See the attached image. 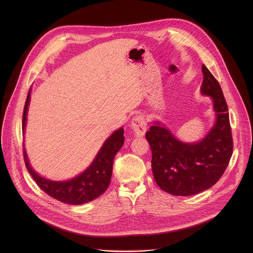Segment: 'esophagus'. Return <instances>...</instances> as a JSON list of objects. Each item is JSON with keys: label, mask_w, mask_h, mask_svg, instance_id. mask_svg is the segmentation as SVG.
Masks as SVG:
<instances>
[{"label": "esophagus", "mask_w": 253, "mask_h": 253, "mask_svg": "<svg viewBox=\"0 0 253 253\" xmlns=\"http://www.w3.org/2000/svg\"><path fill=\"white\" fill-rule=\"evenodd\" d=\"M131 128L135 135L143 136L147 129V123L145 121L144 117L141 115L134 117L131 121Z\"/></svg>", "instance_id": "1"}]
</instances>
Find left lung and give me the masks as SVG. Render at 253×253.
Masks as SVG:
<instances>
[{
  "instance_id": "obj_1",
  "label": "left lung",
  "mask_w": 253,
  "mask_h": 253,
  "mask_svg": "<svg viewBox=\"0 0 253 253\" xmlns=\"http://www.w3.org/2000/svg\"><path fill=\"white\" fill-rule=\"evenodd\" d=\"M202 94L212 98L216 121L198 143L177 140L169 129L155 122L146 139L152 150V171L159 187L174 196L201 193L221 178L233 154V138L228 106L221 86L203 64Z\"/></svg>"
}]
</instances>
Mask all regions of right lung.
<instances>
[{
    "label": "right lung",
    "mask_w": 253,
    "mask_h": 253,
    "mask_svg": "<svg viewBox=\"0 0 253 253\" xmlns=\"http://www.w3.org/2000/svg\"><path fill=\"white\" fill-rule=\"evenodd\" d=\"M30 101V90L28 92L23 110L22 131L26 126V115ZM124 128L121 127L102 145L91 165L80 175L67 181H51L45 179L33 170L31 168L25 148L23 146V155L25 166L35 180L37 185L48 196L59 202L69 205H82L95 200L101 196L108 188L113 162L116 154L124 145Z\"/></svg>",
    "instance_id": "right-lung-1"
}]
</instances>
